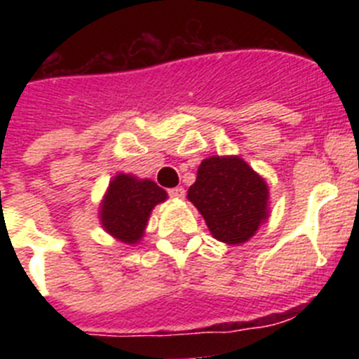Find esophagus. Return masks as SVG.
I'll return each instance as SVG.
<instances>
[{
	"label": "esophagus",
	"mask_w": 359,
	"mask_h": 359,
	"mask_svg": "<svg viewBox=\"0 0 359 359\" xmlns=\"http://www.w3.org/2000/svg\"><path fill=\"white\" fill-rule=\"evenodd\" d=\"M169 196L170 198H176V199L185 198V189H183V187H174V189L169 190Z\"/></svg>",
	"instance_id": "34e87169"
}]
</instances>
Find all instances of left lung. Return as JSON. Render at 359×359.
Segmentation results:
<instances>
[{
	"label": "left lung",
	"instance_id": "8db88e82",
	"mask_svg": "<svg viewBox=\"0 0 359 359\" xmlns=\"http://www.w3.org/2000/svg\"><path fill=\"white\" fill-rule=\"evenodd\" d=\"M187 198L212 236L226 244L252 239L269 215L268 183L239 156L203 160Z\"/></svg>",
	"mask_w": 359,
	"mask_h": 359
}]
</instances>
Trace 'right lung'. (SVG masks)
Segmentation results:
<instances>
[{
  "label": "right lung",
  "mask_w": 359,
  "mask_h": 359,
  "mask_svg": "<svg viewBox=\"0 0 359 359\" xmlns=\"http://www.w3.org/2000/svg\"><path fill=\"white\" fill-rule=\"evenodd\" d=\"M165 199L167 192L151 180L116 174L100 203L98 217L109 236L126 244H136L144 237L152 208Z\"/></svg>",
  "instance_id": "obj_1"
}]
</instances>
